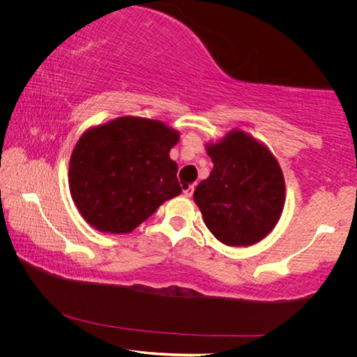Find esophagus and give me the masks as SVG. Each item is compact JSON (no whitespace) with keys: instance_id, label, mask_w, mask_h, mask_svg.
<instances>
[{"instance_id":"obj_1","label":"esophagus","mask_w":357,"mask_h":357,"mask_svg":"<svg viewBox=\"0 0 357 357\" xmlns=\"http://www.w3.org/2000/svg\"><path fill=\"white\" fill-rule=\"evenodd\" d=\"M193 190H195V185H189L186 188H183V193H185V197H192L193 195Z\"/></svg>"}]
</instances>
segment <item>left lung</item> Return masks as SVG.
I'll use <instances>...</instances> for the list:
<instances>
[{
  "label": "left lung",
  "mask_w": 357,
  "mask_h": 357,
  "mask_svg": "<svg viewBox=\"0 0 357 357\" xmlns=\"http://www.w3.org/2000/svg\"><path fill=\"white\" fill-rule=\"evenodd\" d=\"M208 178L193 192L210 232L226 245H252L274 229L284 207V177L268 147L234 129L205 146Z\"/></svg>",
  "instance_id": "left-lung-1"
}]
</instances>
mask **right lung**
Segmentation results:
<instances>
[{
    "label": "right lung",
    "mask_w": 357,
    "mask_h": 357,
    "mask_svg": "<svg viewBox=\"0 0 357 357\" xmlns=\"http://www.w3.org/2000/svg\"><path fill=\"white\" fill-rule=\"evenodd\" d=\"M178 132L159 121L123 116L86 131L70 159V192L101 232L128 234L181 193L169 150Z\"/></svg>",
    "instance_id": "add662e5"
}]
</instances>
